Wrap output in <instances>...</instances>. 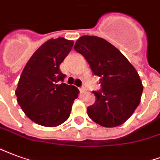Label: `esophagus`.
Wrapping results in <instances>:
<instances>
[{
	"label": "esophagus",
	"instance_id": "1",
	"mask_svg": "<svg viewBox=\"0 0 160 160\" xmlns=\"http://www.w3.org/2000/svg\"><path fill=\"white\" fill-rule=\"evenodd\" d=\"M79 90H80V92H81L82 94H85V93L87 92V89H86V88H80V89H79Z\"/></svg>",
	"mask_w": 160,
	"mask_h": 160
}]
</instances>
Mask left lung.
I'll return each instance as SVG.
<instances>
[{
	"label": "left lung",
	"instance_id": "left-lung-1",
	"mask_svg": "<svg viewBox=\"0 0 160 160\" xmlns=\"http://www.w3.org/2000/svg\"><path fill=\"white\" fill-rule=\"evenodd\" d=\"M74 48L101 78V92H94L96 101L88 107V117L107 128L121 125L141 102L143 85L138 72L117 48L101 37L82 36Z\"/></svg>",
	"mask_w": 160,
	"mask_h": 160
}]
</instances>
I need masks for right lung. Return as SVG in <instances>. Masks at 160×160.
I'll return each mask as SVG.
<instances>
[{
	"mask_svg": "<svg viewBox=\"0 0 160 160\" xmlns=\"http://www.w3.org/2000/svg\"><path fill=\"white\" fill-rule=\"evenodd\" d=\"M74 42L64 37L49 39L33 53L24 66L15 91L25 115L44 127L66 122L79 94L75 86L58 84L64 81L59 65L72 50Z\"/></svg>",
	"mask_w": 160,
	"mask_h": 160,
	"instance_id": "add662e5",
	"label": "right lung"
}]
</instances>
